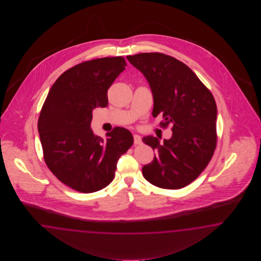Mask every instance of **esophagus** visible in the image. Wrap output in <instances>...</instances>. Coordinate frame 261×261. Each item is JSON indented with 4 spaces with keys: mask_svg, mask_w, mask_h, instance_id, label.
<instances>
[{
    "mask_svg": "<svg viewBox=\"0 0 261 261\" xmlns=\"http://www.w3.org/2000/svg\"><path fill=\"white\" fill-rule=\"evenodd\" d=\"M142 142V138L139 135H134L135 144H141Z\"/></svg>",
    "mask_w": 261,
    "mask_h": 261,
    "instance_id": "obj_1",
    "label": "esophagus"
}]
</instances>
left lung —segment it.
Listing matches in <instances>:
<instances>
[{"mask_svg": "<svg viewBox=\"0 0 261 261\" xmlns=\"http://www.w3.org/2000/svg\"><path fill=\"white\" fill-rule=\"evenodd\" d=\"M126 58L150 86L153 117L161 114V125H172V137L164 143L153 136L142 138L156 150L152 163L142 167V175L159 188L182 189L197 178L214 155L217 117L214 96L186 64L171 56L145 53Z\"/></svg>", "mask_w": 261, "mask_h": 261, "instance_id": "obj_1", "label": "left lung"}]
</instances>
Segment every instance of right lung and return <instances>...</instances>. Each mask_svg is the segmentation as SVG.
I'll list each match as a JSON object with an SVG mask.
<instances>
[{
    "mask_svg": "<svg viewBox=\"0 0 261 261\" xmlns=\"http://www.w3.org/2000/svg\"><path fill=\"white\" fill-rule=\"evenodd\" d=\"M125 66L121 56L86 61L63 72L48 91L38 119L44 159L73 190L91 193L106 188L119 157L134 142L122 127L107 132L106 140L91 128L93 110L108 105V89Z\"/></svg>",
    "mask_w": 261,
    "mask_h": 261,
    "instance_id": "add662e5",
    "label": "right lung"
}]
</instances>
